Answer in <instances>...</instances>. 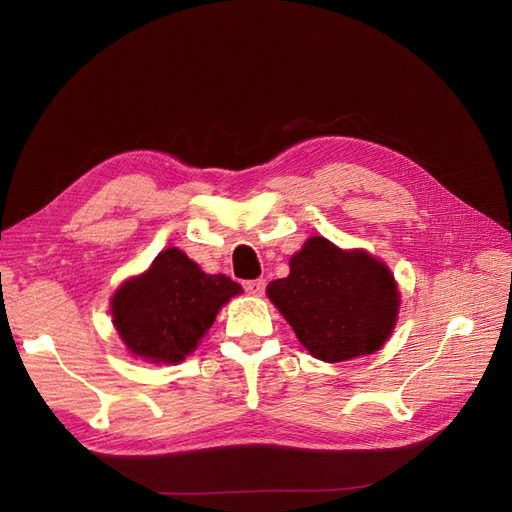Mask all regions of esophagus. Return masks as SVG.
<instances>
[{
  "instance_id": "obj_1",
  "label": "esophagus",
  "mask_w": 512,
  "mask_h": 512,
  "mask_svg": "<svg viewBox=\"0 0 512 512\" xmlns=\"http://www.w3.org/2000/svg\"><path fill=\"white\" fill-rule=\"evenodd\" d=\"M243 286L250 294H256V297H260V294L265 292V288H267V282L265 280H247Z\"/></svg>"
}]
</instances>
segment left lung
Returning <instances> with one entry per match:
<instances>
[{
  "mask_svg": "<svg viewBox=\"0 0 512 512\" xmlns=\"http://www.w3.org/2000/svg\"><path fill=\"white\" fill-rule=\"evenodd\" d=\"M299 342L320 361L376 352L389 339L399 294L391 271L365 252L312 237L290 258V275L267 288Z\"/></svg>",
  "mask_w": 512,
  "mask_h": 512,
  "instance_id": "8db88e82",
  "label": "left lung"
}]
</instances>
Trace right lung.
Segmentation results:
<instances>
[{
  "label": "right lung",
  "mask_w": 512,
  "mask_h": 512,
  "mask_svg": "<svg viewBox=\"0 0 512 512\" xmlns=\"http://www.w3.org/2000/svg\"><path fill=\"white\" fill-rule=\"evenodd\" d=\"M243 288L228 275H207L170 247L147 273L123 284L113 297V322L134 356L179 363L203 337L220 307Z\"/></svg>",
  "instance_id": "add662e5"
}]
</instances>
